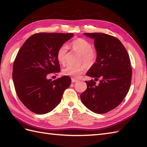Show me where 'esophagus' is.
<instances>
[{
    "label": "esophagus",
    "mask_w": 147,
    "mask_h": 147,
    "mask_svg": "<svg viewBox=\"0 0 147 147\" xmlns=\"http://www.w3.org/2000/svg\"><path fill=\"white\" fill-rule=\"evenodd\" d=\"M78 80H76V79H75V78H71V82H72V83H75V82H78Z\"/></svg>",
    "instance_id": "esophagus-1"
}]
</instances>
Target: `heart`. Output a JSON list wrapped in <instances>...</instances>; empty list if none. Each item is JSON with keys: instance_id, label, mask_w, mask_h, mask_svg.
<instances>
[{"instance_id": "1", "label": "heart", "mask_w": 147, "mask_h": 147, "mask_svg": "<svg viewBox=\"0 0 147 147\" xmlns=\"http://www.w3.org/2000/svg\"><path fill=\"white\" fill-rule=\"evenodd\" d=\"M71 46L75 51L82 54V57L80 60L81 63L84 62L88 66H90L96 62L97 59V53L93 49L92 43L87 40L81 38L76 39L71 43ZM68 49V45L64 43L59 48L57 52V60L62 64H65L66 62ZM86 65H67L62 70V74L65 76L78 78L80 75L85 73L87 69Z\"/></svg>"}]
</instances>
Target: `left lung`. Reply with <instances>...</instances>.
<instances>
[{"label":"left lung","mask_w":147,"mask_h":147,"mask_svg":"<svg viewBox=\"0 0 147 147\" xmlns=\"http://www.w3.org/2000/svg\"><path fill=\"white\" fill-rule=\"evenodd\" d=\"M94 39L97 59L86 75L100 78L85 81L87 88L81 94L83 104L96 114L106 113L117 107L125 98L132 77L130 59L119 39L102 33H85Z\"/></svg>","instance_id":"obj_1"}]
</instances>
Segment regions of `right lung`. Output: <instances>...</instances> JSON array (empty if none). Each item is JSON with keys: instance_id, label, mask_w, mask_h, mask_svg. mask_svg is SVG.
Masks as SVG:
<instances>
[{"instance_id": "add662e5", "label": "right lung", "mask_w": 147, "mask_h": 147, "mask_svg": "<svg viewBox=\"0 0 147 147\" xmlns=\"http://www.w3.org/2000/svg\"><path fill=\"white\" fill-rule=\"evenodd\" d=\"M73 36V33H35L19 51L12 69L14 88L19 99L34 113L52 111L70 86L71 80L67 76L54 80H48L47 76L60 72L57 52Z\"/></svg>"}]
</instances>
